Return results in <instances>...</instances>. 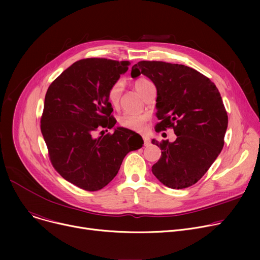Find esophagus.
Instances as JSON below:
<instances>
[{"label": "esophagus", "instance_id": "esophagus-1", "mask_svg": "<svg viewBox=\"0 0 260 260\" xmlns=\"http://www.w3.org/2000/svg\"><path fill=\"white\" fill-rule=\"evenodd\" d=\"M142 138H143V141H144V145H145V146L151 144V140H149V137H148V136H147L146 134L142 135Z\"/></svg>", "mask_w": 260, "mask_h": 260}]
</instances>
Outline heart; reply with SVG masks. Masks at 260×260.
Masks as SVG:
<instances>
[{"label": "heart", "instance_id": "b5f03b06", "mask_svg": "<svg viewBox=\"0 0 260 260\" xmlns=\"http://www.w3.org/2000/svg\"><path fill=\"white\" fill-rule=\"evenodd\" d=\"M151 84V82L144 78H140L138 80L135 81V88L139 93H141L142 89ZM120 94H121V82L118 81L116 83H114L111 88L108 89L107 92V99L113 106H116L119 102L120 99ZM146 121V116L144 115H129V114H124L122 115L119 118V124L120 126L132 129V131H142L144 128V123Z\"/></svg>", "mask_w": 260, "mask_h": 260}]
</instances>
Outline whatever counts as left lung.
<instances>
[{"label": "left lung", "instance_id": "left-lung-1", "mask_svg": "<svg viewBox=\"0 0 260 260\" xmlns=\"http://www.w3.org/2000/svg\"><path fill=\"white\" fill-rule=\"evenodd\" d=\"M146 76L157 89L156 132L173 127L174 142H156L159 161L152 167L156 178L168 187L195 184L220 154L228 128V114L219 90L199 72L182 64L140 61L132 77Z\"/></svg>", "mask_w": 260, "mask_h": 260}]
</instances>
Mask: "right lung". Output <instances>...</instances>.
<instances>
[{
    "label": "right lung",
    "mask_w": 260,
    "mask_h": 260,
    "mask_svg": "<svg viewBox=\"0 0 260 260\" xmlns=\"http://www.w3.org/2000/svg\"><path fill=\"white\" fill-rule=\"evenodd\" d=\"M128 65V61L80 60L47 89L41 132L50 161L65 180L82 189L103 188L115 178L126 154L138 149L134 138L139 135L124 127L98 138L92 136L99 127L115 126L107 92Z\"/></svg>",
    "instance_id": "add662e5"
}]
</instances>
